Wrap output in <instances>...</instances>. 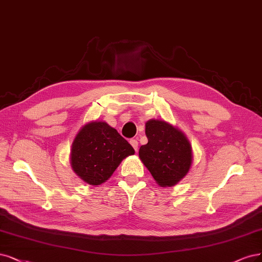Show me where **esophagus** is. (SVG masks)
Returning a JSON list of instances; mask_svg holds the SVG:
<instances>
[{
  "label": "esophagus",
  "instance_id": "esophagus-1",
  "mask_svg": "<svg viewBox=\"0 0 262 262\" xmlns=\"http://www.w3.org/2000/svg\"><path fill=\"white\" fill-rule=\"evenodd\" d=\"M130 144H131V145L133 146L134 150H135V151H137V150H138V147H139V142H138L137 140H134V139H132V140H130Z\"/></svg>",
  "mask_w": 262,
  "mask_h": 262
}]
</instances>
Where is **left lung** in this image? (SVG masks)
<instances>
[{"label":"left lung","mask_w":262,"mask_h":262,"mask_svg":"<svg viewBox=\"0 0 262 262\" xmlns=\"http://www.w3.org/2000/svg\"><path fill=\"white\" fill-rule=\"evenodd\" d=\"M145 133L148 142L139 150L144 166L158 185H176L187 174L192 165L193 152L189 141L182 131L164 120H148Z\"/></svg>","instance_id":"left-lung-1"}]
</instances>
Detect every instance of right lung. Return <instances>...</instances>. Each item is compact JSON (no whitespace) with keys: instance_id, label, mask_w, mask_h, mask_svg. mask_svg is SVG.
<instances>
[{"instance_id":"obj_1","label":"right lung","mask_w":262,"mask_h":262,"mask_svg":"<svg viewBox=\"0 0 262 262\" xmlns=\"http://www.w3.org/2000/svg\"><path fill=\"white\" fill-rule=\"evenodd\" d=\"M133 154V147L116 129L104 121H91L76 135L70 164L84 182L100 185L112 177L125 157Z\"/></svg>"}]
</instances>
